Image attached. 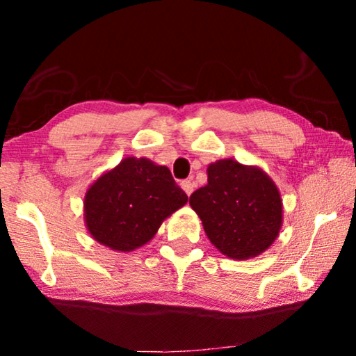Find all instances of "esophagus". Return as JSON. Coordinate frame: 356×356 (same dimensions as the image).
I'll return each mask as SVG.
<instances>
[{"mask_svg":"<svg viewBox=\"0 0 356 356\" xmlns=\"http://www.w3.org/2000/svg\"><path fill=\"white\" fill-rule=\"evenodd\" d=\"M181 188H183V191L188 194V196H191V193L194 189V181L193 179H184V181H181Z\"/></svg>","mask_w":356,"mask_h":356,"instance_id":"34e87169","label":"esophagus"}]
</instances>
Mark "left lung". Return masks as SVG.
Masks as SVG:
<instances>
[{
  "instance_id": "8db88e82",
  "label": "left lung",
  "mask_w": 356,
  "mask_h": 356,
  "mask_svg": "<svg viewBox=\"0 0 356 356\" xmlns=\"http://www.w3.org/2000/svg\"><path fill=\"white\" fill-rule=\"evenodd\" d=\"M213 246L246 261L269 250L284 223L277 184L256 165L222 159L207 167V184L189 197Z\"/></svg>"
}]
</instances>
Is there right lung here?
Instances as JSON below:
<instances>
[{
	"instance_id": "1",
	"label": "right lung",
	"mask_w": 356,
	"mask_h": 356,
	"mask_svg": "<svg viewBox=\"0 0 356 356\" xmlns=\"http://www.w3.org/2000/svg\"><path fill=\"white\" fill-rule=\"evenodd\" d=\"M186 202L168 167L126 157L87 188L84 222L97 243L131 252L152 240L165 218Z\"/></svg>"
}]
</instances>
